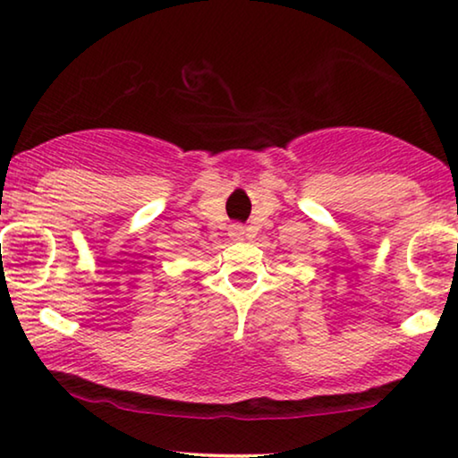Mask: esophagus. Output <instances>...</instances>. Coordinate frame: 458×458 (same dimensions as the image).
I'll use <instances>...</instances> for the list:
<instances>
[{
  "label": "esophagus",
  "instance_id": "esophagus-1",
  "mask_svg": "<svg viewBox=\"0 0 458 458\" xmlns=\"http://www.w3.org/2000/svg\"><path fill=\"white\" fill-rule=\"evenodd\" d=\"M230 236L234 238V241H244V236H247V230L241 224H234V226L230 228Z\"/></svg>",
  "mask_w": 458,
  "mask_h": 458
}]
</instances>
